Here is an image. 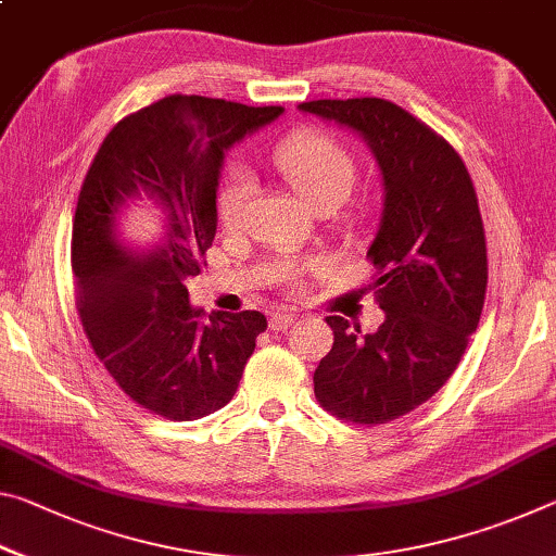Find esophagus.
I'll return each instance as SVG.
<instances>
[{
	"mask_svg": "<svg viewBox=\"0 0 556 556\" xmlns=\"http://www.w3.org/2000/svg\"><path fill=\"white\" fill-rule=\"evenodd\" d=\"M296 319H299V316H296L294 312H275V314L269 316V329H271V331H285V329H289V326H292Z\"/></svg>",
	"mask_w": 556,
	"mask_h": 556,
	"instance_id": "esophagus-1",
	"label": "esophagus"
}]
</instances>
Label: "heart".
<instances>
[{"label": "heart", "mask_w": 556, "mask_h": 556, "mask_svg": "<svg viewBox=\"0 0 556 556\" xmlns=\"http://www.w3.org/2000/svg\"><path fill=\"white\" fill-rule=\"evenodd\" d=\"M271 163L292 190L316 213H329L349 198L356 182V157L337 136L326 130H296L279 140ZM254 195L250 167L235 163L225 170L217 188V219L227 230L240 227L247 202Z\"/></svg>", "instance_id": "heart-1"}]
</instances>
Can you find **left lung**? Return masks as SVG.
I'll list each match as a JSON object with an SVG mask.
<instances>
[{
    "label": "left lung",
    "mask_w": 556,
    "mask_h": 556,
    "mask_svg": "<svg viewBox=\"0 0 556 556\" xmlns=\"http://www.w3.org/2000/svg\"><path fill=\"white\" fill-rule=\"evenodd\" d=\"M299 109L354 128L383 173L386 200L368 250L386 321L361 333L326 316L333 346L314 371L324 410L378 426L443 389L478 329L488 289V244L468 167L433 128L386 99H321Z\"/></svg>",
    "instance_id": "obj_1"
}]
</instances>
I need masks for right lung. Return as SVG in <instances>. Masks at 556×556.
I'll list each match as a JSON object with an SVG mask.
<instances>
[{"instance_id":"add662e5","label":"right lung","mask_w":556,"mask_h":556,"mask_svg":"<svg viewBox=\"0 0 556 556\" xmlns=\"http://www.w3.org/2000/svg\"><path fill=\"white\" fill-rule=\"evenodd\" d=\"M281 111L167 96L118 121L88 167L72 232L78 319L118 389L153 416L198 420L230 403L267 329L260 312L205 319L185 281L200 275L215 240L225 151ZM138 191L168 215L164 240L148 251L115 237L117 207Z\"/></svg>"}]
</instances>
